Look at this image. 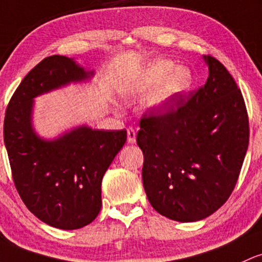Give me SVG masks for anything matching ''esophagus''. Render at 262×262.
<instances>
[{
	"label": "esophagus",
	"mask_w": 262,
	"mask_h": 262,
	"mask_svg": "<svg viewBox=\"0 0 262 262\" xmlns=\"http://www.w3.org/2000/svg\"><path fill=\"white\" fill-rule=\"evenodd\" d=\"M126 133H128V143L134 144V143H136V139H137L136 129L132 128V126H129V128L126 129Z\"/></svg>",
	"instance_id": "esophagus-1"
}]
</instances>
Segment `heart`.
I'll list each match as a JSON object with an SVG mask.
<instances>
[{
    "label": "heart",
    "instance_id": "obj_1",
    "mask_svg": "<svg viewBox=\"0 0 262 262\" xmlns=\"http://www.w3.org/2000/svg\"><path fill=\"white\" fill-rule=\"evenodd\" d=\"M194 77L188 67H177L173 61L158 58L126 80L122 93L129 98L144 96L159 84L148 100L150 108L163 109L192 87Z\"/></svg>",
    "mask_w": 262,
    "mask_h": 262
}]
</instances>
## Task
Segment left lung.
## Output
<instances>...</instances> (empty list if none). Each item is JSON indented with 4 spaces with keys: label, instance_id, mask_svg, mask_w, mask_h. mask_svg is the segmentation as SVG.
<instances>
[{
    "label": "left lung",
    "instance_id": "obj_1",
    "mask_svg": "<svg viewBox=\"0 0 262 262\" xmlns=\"http://www.w3.org/2000/svg\"><path fill=\"white\" fill-rule=\"evenodd\" d=\"M205 84L140 119L137 144L151 206L191 223L221 208L234 190L249 146V117L236 82L216 58L204 56ZM166 108V107H165Z\"/></svg>",
    "mask_w": 262,
    "mask_h": 262
}]
</instances>
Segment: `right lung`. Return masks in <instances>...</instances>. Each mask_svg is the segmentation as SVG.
<instances>
[{
	"mask_svg": "<svg viewBox=\"0 0 262 262\" xmlns=\"http://www.w3.org/2000/svg\"><path fill=\"white\" fill-rule=\"evenodd\" d=\"M92 76L68 57H47L28 72L6 109L4 139L14 186L28 210L53 228L80 229L96 219L103 175L124 145L126 130L82 125L45 140L32 128L33 98Z\"/></svg>",
	"mask_w": 262,
	"mask_h": 262,
	"instance_id": "obj_1",
	"label": "right lung"
}]
</instances>
